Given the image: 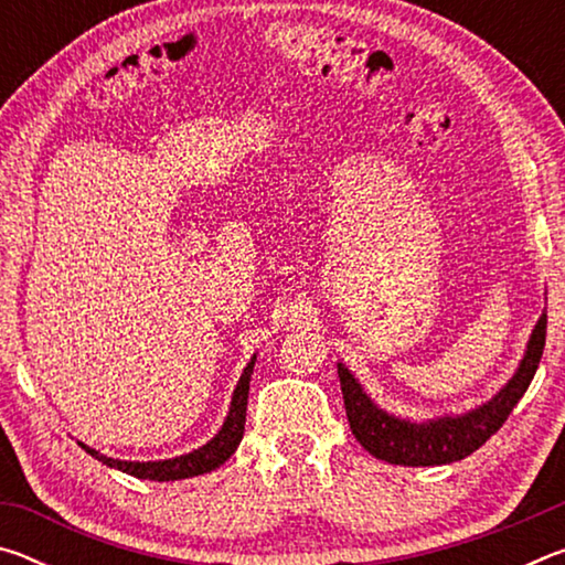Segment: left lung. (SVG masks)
<instances>
[{"label":"left lung","mask_w":565,"mask_h":565,"mask_svg":"<svg viewBox=\"0 0 565 565\" xmlns=\"http://www.w3.org/2000/svg\"><path fill=\"white\" fill-rule=\"evenodd\" d=\"M546 309L525 343V351L513 376L495 394L463 414H438L428 418H408L381 408L349 366L339 361V381L343 406L356 441L371 456L394 466H446L478 451L499 431L515 404L531 386L546 343Z\"/></svg>","instance_id":"1"}]
</instances>
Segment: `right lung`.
Wrapping results in <instances>:
<instances>
[{
  "mask_svg": "<svg viewBox=\"0 0 565 565\" xmlns=\"http://www.w3.org/2000/svg\"><path fill=\"white\" fill-rule=\"evenodd\" d=\"M256 353L252 361L244 366V374L238 376L236 388L232 394V404H228L226 418L218 431L209 438L204 446L194 448V451L159 458V461H124V458H111L99 454L97 448L76 441L89 456L97 458L104 466L117 468L121 473H129L134 478H149V481H181V478H194L202 473H212L214 468L234 456V451L244 438V424H246V401H248V384H252Z\"/></svg>",
  "mask_w": 565,
  "mask_h": 565,
  "instance_id": "1",
  "label": "right lung"
}]
</instances>
